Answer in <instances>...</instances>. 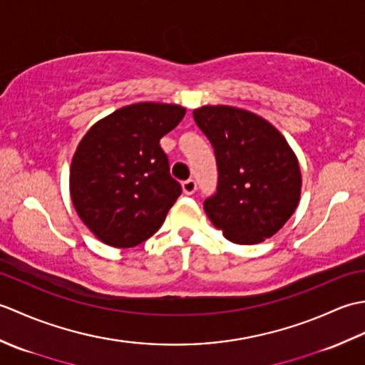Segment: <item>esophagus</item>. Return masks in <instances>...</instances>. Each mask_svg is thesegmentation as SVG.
<instances>
[{"mask_svg":"<svg viewBox=\"0 0 365 365\" xmlns=\"http://www.w3.org/2000/svg\"><path fill=\"white\" fill-rule=\"evenodd\" d=\"M182 188H183V192H185V195L191 196V195H195V192H196L197 185H196V182H195V180H192V178H190V180H185V182L182 183Z\"/></svg>","mask_w":365,"mask_h":365,"instance_id":"34e87169","label":"esophagus"}]
</instances>
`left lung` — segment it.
<instances>
[{
	"instance_id": "8db88e82",
	"label": "left lung",
	"mask_w": 365,
	"mask_h": 365,
	"mask_svg": "<svg viewBox=\"0 0 365 365\" xmlns=\"http://www.w3.org/2000/svg\"><path fill=\"white\" fill-rule=\"evenodd\" d=\"M192 115L218 163L216 195L204 202L208 220L232 243L265 242L299 204L297 155L273 123L243 108L205 105Z\"/></svg>"
}]
</instances>
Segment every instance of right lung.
<instances>
[{"instance_id": "obj_1", "label": "right lung", "mask_w": 365, "mask_h": 365, "mask_svg": "<svg viewBox=\"0 0 365 365\" xmlns=\"http://www.w3.org/2000/svg\"><path fill=\"white\" fill-rule=\"evenodd\" d=\"M187 108L141 102L97 120L73 153L72 204L92 234L113 247H135L157 232L180 196L160 139Z\"/></svg>"}]
</instances>
